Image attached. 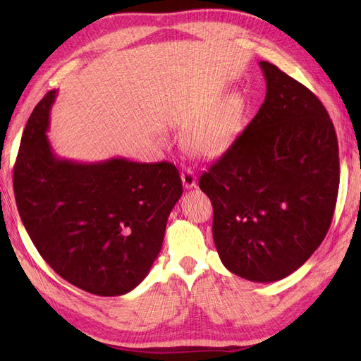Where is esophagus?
<instances>
[{
	"mask_svg": "<svg viewBox=\"0 0 361 361\" xmlns=\"http://www.w3.org/2000/svg\"><path fill=\"white\" fill-rule=\"evenodd\" d=\"M180 179H182L183 188H187V190L195 188V183H197V179H195L194 173L190 169H183L180 171Z\"/></svg>",
	"mask_w": 361,
	"mask_h": 361,
	"instance_id": "obj_1",
	"label": "esophagus"
}]
</instances>
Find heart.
<instances>
[{"label": "heart", "mask_w": 361, "mask_h": 361, "mask_svg": "<svg viewBox=\"0 0 361 361\" xmlns=\"http://www.w3.org/2000/svg\"><path fill=\"white\" fill-rule=\"evenodd\" d=\"M248 102L241 92H232L188 128L182 138L187 154L197 159H216L227 154L247 123Z\"/></svg>", "instance_id": "obj_1"}]
</instances>
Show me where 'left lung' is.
<instances>
[{
	"instance_id": "8db88e82",
	"label": "left lung",
	"mask_w": 361,
	"mask_h": 361,
	"mask_svg": "<svg viewBox=\"0 0 361 361\" xmlns=\"http://www.w3.org/2000/svg\"><path fill=\"white\" fill-rule=\"evenodd\" d=\"M265 102L199 179L224 267L250 281L288 277L329 232L338 191L331 118L307 87L260 61Z\"/></svg>"
}]
</instances>
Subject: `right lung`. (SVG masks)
<instances>
[{
  "instance_id": "obj_1",
  "label": "right lung",
  "mask_w": 361,
  "mask_h": 361,
  "mask_svg": "<svg viewBox=\"0 0 361 361\" xmlns=\"http://www.w3.org/2000/svg\"><path fill=\"white\" fill-rule=\"evenodd\" d=\"M57 90L32 110L13 169L16 206L32 244L71 285L101 297L137 288L158 257L182 195L170 162H75L48 140Z\"/></svg>"
}]
</instances>
